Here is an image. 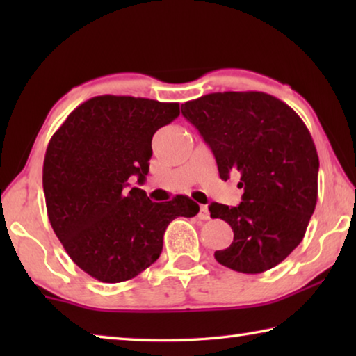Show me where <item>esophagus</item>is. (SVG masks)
I'll return each mask as SVG.
<instances>
[{
	"label": "esophagus",
	"instance_id": "esophagus-1",
	"mask_svg": "<svg viewBox=\"0 0 356 356\" xmlns=\"http://www.w3.org/2000/svg\"><path fill=\"white\" fill-rule=\"evenodd\" d=\"M197 216H200V220H210V213H209V209L207 206H201L200 209V213H197Z\"/></svg>",
	"mask_w": 356,
	"mask_h": 356
}]
</instances>
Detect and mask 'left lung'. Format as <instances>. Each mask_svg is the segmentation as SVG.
I'll use <instances>...</instances> for the list:
<instances>
[{
    "instance_id": "8db88e82",
    "label": "left lung",
    "mask_w": 356,
    "mask_h": 356,
    "mask_svg": "<svg viewBox=\"0 0 356 356\" xmlns=\"http://www.w3.org/2000/svg\"><path fill=\"white\" fill-rule=\"evenodd\" d=\"M213 152L220 177L240 172L242 202H212L234 242L215 259L240 273H262L305 237L317 202L318 155L309 130L284 102L265 92H215L182 105Z\"/></svg>"
}]
</instances>
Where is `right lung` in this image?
I'll list each match as a JSON object with an SVG mask.
<instances>
[{
  "mask_svg": "<svg viewBox=\"0 0 356 356\" xmlns=\"http://www.w3.org/2000/svg\"><path fill=\"white\" fill-rule=\"evenodd\" d=\"M179 114V104L99 95L75 108L48 143L42 176L48 220L92 278H135L160 257L168 225L200 212L190 197L152 202L129 184L131 176L144 184L152 136Z\"/></svg>",
  "mask_w": 356,
  "mask_h": 356,
  "instance_id": "obj_1",
  "label": "right lung"
}]
</instances>
